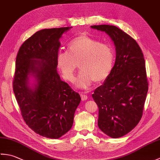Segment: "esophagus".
I'll use <instances>...</instances> for the list:
<instances>
[{
  "mask_svg": "<svg viewBox=\"0 0 160 160\" xmlns=\"http://www.w3.org/2000/svg\"><path fill=\"white\" fill-rule=\"evenodd\" d=\"M80 96H81V99H82V101H85V100H87L88 99V96H87V95L84 94L82 93H80Z\"/></svg>",
  "mask_w": 160,
  "mask_h": 160,
  "instance_id": "34e87169",
  "label": "esophagus"
}]
</instances>
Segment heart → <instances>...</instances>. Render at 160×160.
<instances>
[{
	"mask_svg": "<svg viewBox=\"0 0 160 160\" xmlns=\"http://www.w3.org/2000/svg\"><path fill=\"white\" fill-rule=\"evenodd\" d=\"M115 52L108 44L87 35H80L71 40L67 52H60L56 66L63 78L72 82L78 67L81 69L76 79L78 87L86 89L94 81L100 83L106 80L113 70Z\"/></svg>",
	"mask_w": 160,
	"mask_h": 160,
	"instance_id": "obj_1",
	"label": "heart"
}]
</instances>
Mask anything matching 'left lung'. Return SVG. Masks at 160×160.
I'll use <instances>...</instances> for the list:
<instances>
[{
  "instance_id": "left-lung-1",
  "label": "left lung",
  "mask_w": 160,
  "mask_h": 160,
  "mask_svg": "<svg viewBox=\"0 0 160 160\" xmlns=\"http://www.w3.org/2000/svg\"><path fill=\"white\" fill-rule=\"evenodd\" d=\"M111 37L116 49L112 72L92 98L99 108L98 125L112 138L133 129L143 114L148 82L143 53L135 40L117 27L93 25Z\"/></svg>"
}]
</instances>
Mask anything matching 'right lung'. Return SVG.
<instances>
[{"label":"right lung","instance_id":"1","mask_svg":"<svg viewBox=\"0 0 160 160\" xmlns=\"http://www.w3.org/2000/svg\"><path fill=\"white\" fill-rule=\"evenodd\" d=\"M71 28L36 32L20 46L16 59L13 90L23 120L36 133L51 139L70 130L81 100L79 93L60 80L56 70L59 39ZM30 75L37 82L33 89L28 85Z\"/></svg>","mask_w":160,"mask_h":160}]
</instances>
